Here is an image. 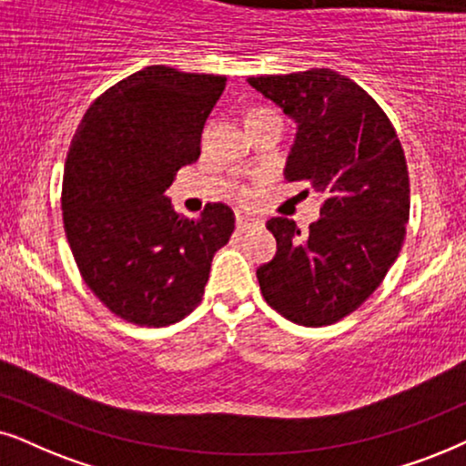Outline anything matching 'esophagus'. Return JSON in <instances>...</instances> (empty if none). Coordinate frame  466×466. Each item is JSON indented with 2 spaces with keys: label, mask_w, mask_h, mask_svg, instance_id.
Instances as JSON below:
<instances>
[{
  "label": "esophagus",
  "mask_w": 466,
  "mask_h": 466,
  "mask_svg": "<svg viewBox=\"0 0 466 466\" xmlns=\"http://www.w3.org/2000/svg\"><path fill=\"white\" fill-rule=\"evenodd\" d=\"M259 223H262V221L256 219V217H249V215H240V213L237 215V228H238V229H243V232H245V229L258 228Z\"/></svg>",
  "instance_id": "esophagus-1"
}]
</instances>
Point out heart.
Masks as SVG:
<instances>
[{
	"mask_svg": "<svg viewBox=\"0 0 466 466\" xmlns=\"http://www.w3.org/2000/svg\"><path fill=\"white\" fill-rule=\"evenodd\" d=\"M272 115H277V113H272V110H268V108H256L249 113V119H258V116H272ZM237 196L240 202L249 204V202H253V198H256V191H253L251 187H238Z\"/></svg>",
	"mask_w": 466,
	"mask_h": 466,
	"instance_id": "b5f03b06",
	"label": "heart"
}]
</instances>
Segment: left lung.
Wrapping results in <instances>:
<instances>
[{"mask_svg": "<svg viewBox=\"0 0 466 466\" xmlns=\"http://www.w3.org/2000/svg\"><path fill=\"white\" fill-rule=\"evenodd\" d=\"M249 85L298 123L285 178L321 196V217L307 234L288 217L266 223L277 256L258 268L259 289L298 326L337 324L399 258L411 204L405 151L380 104L343 74L311 67L251 76Z\"/></svg>", "mask_w": 466, "mask_h": 466, "instance_id": "obj_1", "label": "left lung"}]
</instances>
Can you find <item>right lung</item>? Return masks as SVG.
<instances>
[{
  "instance_id": "right-lung-1",
  "label": "right lung",
  "mask_w": 466,
  "mask_h": 466,
  "mask_svg": "<svg viewBox=\"0 0 466 466\" xmlns=\"http://www.w3.org/2000/svg\"><path fill=\"white\" fill-rule=\"evenodd\" d=\"M226 76L148 66L86 110L66 157L61 208L74 262L104 307L161 328L200 305L232 208L208 202L185 219L164 191L200 157L202 127Z\"/></svg>"
}]
</instances>
